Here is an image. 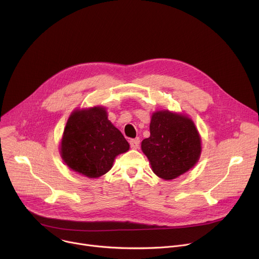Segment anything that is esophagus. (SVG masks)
<instances>
[{
	"label": "esophagus",
	"instance_id": "1",
	"mask_svg": "<svg viewBox=\"0 0 259 259\" xmlns=\"http://www.w3.org/2000/svg\"><path fill=\"white\" fill-rule=\"evenodd\" d=\"M130 145L132 148L134 149H138L139 147H140V139L139 138H136V139H132V140L130 141Z\"/></svg>",
	"mask_w": 259,
	"mask_h": 259
}]
</instances>
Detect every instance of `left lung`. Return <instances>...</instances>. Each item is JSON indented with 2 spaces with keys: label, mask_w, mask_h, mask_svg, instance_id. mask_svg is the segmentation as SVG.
<instances>
[{
  "label": "left lung",
  "mask_w": 259,
  "mask_h": 259,
  "mask_svg": "<svg viewBox=\"0 0 259 259\" xmlns=\"http://www.w3.org/2000/svg\"><path fill=\"white\" fill-rule=\"evenodd\" d=\"M141 148L148 157L152 171L163 180H174L191 169L199 160L201 141L190 118L158 111L150 121V137Z\"/></svg>",
  "instance_id": "obj_1"
}]
</instances>
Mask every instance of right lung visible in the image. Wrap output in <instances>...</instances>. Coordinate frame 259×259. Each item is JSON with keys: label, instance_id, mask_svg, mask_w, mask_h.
Listing matches in <instances>:
<instances>
[{"label": "right lung", "instance_id": "1", "mask_svg": "<svg viewBox=\"0 0 259 259\" xmlns=\"http://www.w3.org/2000/svg\"><path fill=\"white\" fill-rule=\"evenodd\" d=\"M130 145L120 131L108 119L102 107L73 112L66 123L61 155L66 165L89 178L107 173L115 157Z\"/></svg>", "mask_w": 259, "mask_h": 259}]
</instances>
